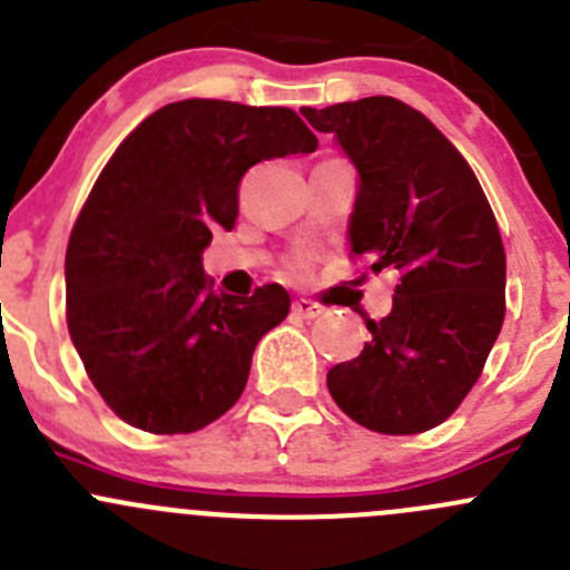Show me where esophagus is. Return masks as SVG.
Returning <instances> with one entry per match:
<instances>
[{"label": "esophagus", "instance_id": "obj_1", "mask_svg": "<svg viewBox=\"0 0 570 570\" xmlns=\"http://www.w3.org/2000/svg\"><path fill=\"white\" fill-rule=\"evenodd\" d=\"M292 312L301 314V317H306V320H314V317H320V314H323L325 308L320 306V303L308 301V297H301V301L292 303Z\"/></svg>", "mask_w": 570, "mask_h": 570}]
</instances>
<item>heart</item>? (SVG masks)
Returning a JSON list of instances; mask_svg holds the SVG:
<instances>
[{"label":"heart","mask_w":570,"mask_h":570,"mask_svg":"<svg viewBox=\"0 0 570 570\" xmlns=\"http://www.w3.org/2000/svg\"><path fill=\"white\" fill-rule=\"evenodd\" d=\"M297 267H301V264H297Z\"/></svg>","instance_id":"b5f03b06"}]
</instances>
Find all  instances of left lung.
<instances>
[{
	"mask_svg": "<svg viewBox=\"0 0 570 570\" xmlns=\"http://www.w3.org/2000/svg\"><path fill=\"white\" fill-rule=\"evenodd\" d=\"M358 173L347 239L401 281L370 342L328 370L336 406L379 434L429 432L482 375L504 323L507 256L493 208L449 138L395 97L303 108Z\"/></svg>",
	"mask_w": 570,
	"mask_h": 570,
	"instance_id": "obj_1",
	"label": "left lung"
}]
</instances>
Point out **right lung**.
Returning a JSON list of instances; mask_svg holds the SVG:
<instances>
[{
	"instance_id": "obj_1",
	"label": "right lung",
	"mask_w": 570,
	"mask_h": 570,
	"mask_svg": "<svg viewBox=\"0 0 570 570\" xmlns=\"http://www.w3.org/2000/svg\"><path fill=\"white\" fill-rule=\"evenodd\" d=\"M317 150L292 108L180 99L147 116L99 173L66 247V323L125 423L189 434L239 401L253 351L289 314L284 286L217 295L203 250L239 214L253 164Z\"/></svg>"
}]
</instances>
